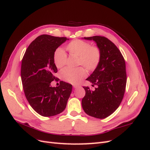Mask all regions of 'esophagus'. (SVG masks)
Returning a JSON list of instances; mask_svg holds the SVG:
<instances>
[{
  "instance_id": "obj_1",
  "label": "esophagus",
  "mask_w": 150,
  "mask_h": 150,
  "mask_svg": "<svg viewBox=\"0 0 150 150\" xmlns=\"http://www.w3.org/2000/svg\"><path fill=\"white\" fill-rule=\"evenodd\" d=\"M78 87H79L78 85H77V84H74V85H73V88H77Z\"/></svg>"
}]
</instances>
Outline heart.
I'll return each instance as SVG.
<instances>
[{"instance_id":"obj_1","label":"heart","mask_w":150,"mask_h":150,"mask_svg":"<svg viewBox=\"0 0 150 150\" xmlns=\"http://www.w3.org/2000/svg\"><path fill=\"white\" fill-rule=\"evenodd\" d=\"M69 52L79 57L78 65H83L89 71L96 69L101 59V51L97 46H91L90 43L76 39L67 45ZM67 54L61 48H58L54 54V62L57 68L64 66L67 62ZM62 78L66 82L77 84L86 76V71L83 67L75 69L66 67L61 72Z\"/></svg>"}]
</instances>
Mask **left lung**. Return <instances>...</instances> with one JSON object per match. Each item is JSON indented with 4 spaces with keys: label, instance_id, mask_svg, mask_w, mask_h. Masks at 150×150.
I'll list each match as a JSON object with an SVG mask.
<instances>
[{
    "label": "left lung",
    "instance_id": "1",
    "mask_svg": "<svg viewBox=\"0 0 150 150\" xmlns=\"http://www.w3.org/2000/svg\"><path fill=\"white\" fill-rule=\"evenodd\" d=\"M83 39L96 43L101 59L86 79L97 88L91 91L89 87H83L86 94L82 107L89 116L104 119L116 110L123 98L126 84L125 61L118 48L106 38L95 35Z\"/></svg>",
    "mask_w": 150,
    "mask_h": 150
}]
</instances>
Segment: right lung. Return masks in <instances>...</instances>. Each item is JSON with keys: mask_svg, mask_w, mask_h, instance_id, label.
Returning <instances> with one entry per match:
<instances>
[{"mask_svg": "<svg viewBox=\"0 0 150 150\" xmlns=\"http://www.w3.org/2000/svg\"><path fill=\"white\" fill-rule=\"evenodd\" d=\"M66 38L41 35L30 43L22 60L21 80L26 99L33 110L45 117L57 115L65 110L72 85L60 81L57 87L51 83L57 72L54 54Z\"/></svg>", "mask_w": 150, "mask_h": 150, "instance_id": "1", "label": "right lung"}]
</instances>
